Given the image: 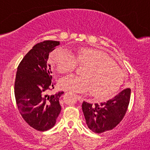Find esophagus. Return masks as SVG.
<instances>
[{"mask_svg": "<svg viewBox=\"0 0 150 150\" xmlns=\"http://www.w3.org/2000/svg\"><path fill=\"white\" fill-rule=\"evenodd\" d=\"M77 97V99H78L79 100V101H80V102H82V101H83V98H82V97H81V96H79V95H77L76 96Z\"/></svg>", "mask_w": 150, "mask_h": 150, "instance_id": "34e87169", "label": "esophagus"}]
</instances>
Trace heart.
<instances>
[{
  "instance_id": "obj_1",
  "label": "heart",
  "mask_w": 150,
  "mask_h": 150,
  "mask_svg": "<svg viewBox=\"0 0 150 150\" xmlns=\"http://www.w3.org/2000/svg\"><path fill=\"white\" fill-rule=\"evenodd\" d=\"M50 61L60 73L73 71L77 64L85 66L82 76L68 75L61 79L60 87L64 90L80 94L92 92L94 97L105 98L114 94L123 83V70L100 50L81 48L73 55L58 48L51 53Z\"/></svg>"
}]
</instances>
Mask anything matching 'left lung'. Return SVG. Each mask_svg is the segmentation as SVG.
Instances as JSON below:
<instances>
[{
	"mask_svg": "<svg viewBox=\"0 0 150 150\" xmlns=\"http://www.w3.org/2000/svg\"><path fill=\"white\" fill-rule=\"evenodd\" d=\"M130 91V88L123 89L112 99L99 104H92L83 101L82 108L88 128L96 133L114 128L126 113Z\"/></svg>",
	"mask_w": 150,
	"mask_h": 150,
	"instance_id": "obj_1",
	"label": "left lung"
}]
</instances>
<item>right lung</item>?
Returning <instances> with one entry per match:
<instances>
[{"instance_id": "add662e5", "label": "right lung", "mask_w": 150, "mask_h": 150, "mask_svg": "<svg viewBox=\"0 0 150 150\" xmlns=\"http://www.w3.org/2000/svg\"><path fill=\"white\" fill-rule=\"evenodd\" d=\"M60 45L57 41H44L33 46L20 62L15 82L16 103L22 118L31 127L46 131L55 125L61 111L59 99L63 92L49 95L54 88L49 53Z\"/></svg>"}]
</instances>
